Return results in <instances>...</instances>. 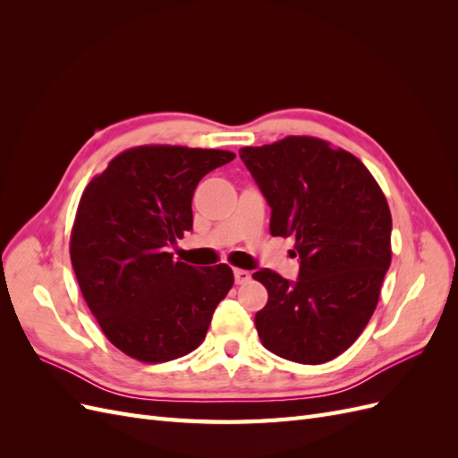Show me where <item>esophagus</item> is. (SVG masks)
<instances>
[{
	"mask_svg": "<svg viewBox=\"0 0 458 458\" xmlns=\"http://www.w3.org/2000/svg\"><path fill=\"white\" fill-rule=\"evenodd\" d=\"M233 273H234V283H237V284H242V283H246V281H250V271H246V269H234Z\"/></svg>",
	"mask_w": 458,
	"mask_h": 458,
	"instance_id": "esophagus-1",
	"label": "esophagus"
}]
</instances>
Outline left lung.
<instances>
[{
    "instance_id": "8db88e82",
    "label": "left lung",
    "mask_w": 458,
    "mask_h": 458,
    "mask_svg": "<svg viewBox=\"0 0 458 458\" xmlns=\"http://www.w3.org/2000/svg\"><path fill=\"white\" fill-rule=\"evenodd\" d=\"M241 160L271 208L273 237H294L296 281L271 269L252 276L267 288L254 317L266 350L321 365L359 338L377 310L392 261V214L361 160L323 140L290 135L244 147Z\"/></svg>"
}]
</instances>
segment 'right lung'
<instances>
[{"instance_id":"right-lung-1","label":"right lung","mask_w":458,"mask_h":458,"mask_svg":"<svg viewBox=\"0 0 458 458\" xmlns=\"http://www.w3.org/2000/svg\"><path fill=\"white\" fill-rule=\"evenodd\" d=\"M233 158L216 148H130L80 199L71 234L80 290L105 336L137 361L197 350L233 286L225 263L197 269L168 252L192 229L200 179Z\"/></svg>"}]
</instances>
